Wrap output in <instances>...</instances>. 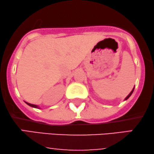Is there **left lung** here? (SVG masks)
I'll return each instance as SVG.
<instances>
[{
	"mask_svg": "<svg viewBox=\"0 0 154 154\" xmlns=\"http://www.w3.org/2000/svg\"><path fill=\"white\" fill-rule=\"evenodd\" d=\"M134 90V88H133V90H132V91H131V93H129V94L128 95V96H127V97H126V98H125V100H127V99H128V98H129V97L131 96V94H132V93H133Z\"/></svg>",
	"mask_w": 154,
	"mask_h": 154,
	"instance_id": "obj_1",
	"label": "left lung"
}]
</instances>
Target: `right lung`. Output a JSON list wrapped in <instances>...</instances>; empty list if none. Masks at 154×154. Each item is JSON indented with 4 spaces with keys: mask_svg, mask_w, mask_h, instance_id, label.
Segmentation results:
<instances>
[{
    "mask_svg": "<svg viewBox=\"0 0 154 154\" xmlns=\"http://www.w3.org/2000/svg\"><path fill=\"white\" fill-rule=\"evenodd\" d=\"M27 104V105H29V106H31V107H35V108H37L38 107V106L37 105H32V104H30V103H27V102H25Z\"/></svg>",
    "mask_w": 154,
    "mask_h": 154,
    "instance_id": "add662e5",
    "label": "right lung"
}]
</instances>
